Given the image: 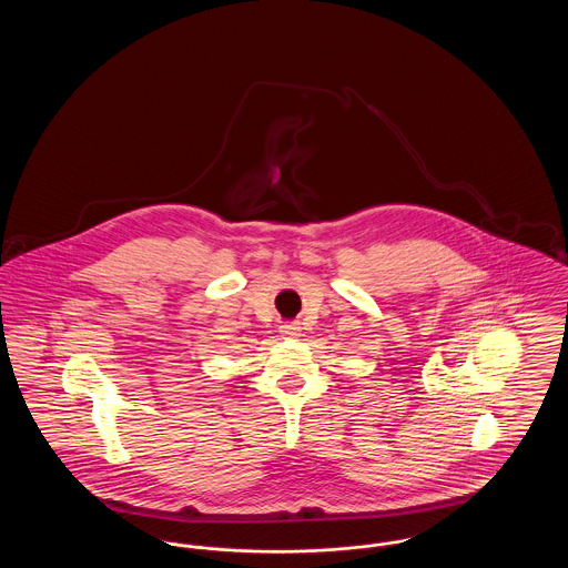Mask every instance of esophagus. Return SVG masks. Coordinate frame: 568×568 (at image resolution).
<instances>
[{
	"instance_id": "1",
	"label": "esophagus",
	"mask_w": 568,
	"mask_h": 568,
	"mask_svg": "<svg viewBox=\"0 0 568 568\" xmlns=\"http://www.w3.org/2000/svg\"><path fill=\"white\" fill-rule=\"evenodd\" d=\"M281 334H285L290 338H296V336H300V324L287 322V324L281 325Z\"/></svg>"
}]
</instances>
